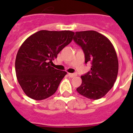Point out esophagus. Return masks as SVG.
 <instances>
[{"label": "esophagus", "instance_id": "obj_1", "mask_svg": "<svg viewBox=\"0 0 133 133\" xmlns=\"http://www.w3.org/2000/svg\"><path fill=\"white\" fill-rule=\"evenodd\" d=\"M68 76L71 78H73L76 76V73H68Z\"/></svg>", "mask_w": 133, "mask_h": 133}]
</instances>
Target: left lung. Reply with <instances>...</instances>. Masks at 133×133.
<instances>
[{"instance_id": "1", "label": "left lung", "mask_w": 133, "mask_h": 133, "mask_svg": "<svg viewBox=\"0 0 133 133\" xmlns=\"http://www.w3.org/2000/svg\"><path fill=\"white\" fill-rule=\"evenodd\" d=\"M73 40L82 49L85 64H91L90 71L81 76L82 84L76 91L88 98H101L117 78L118 60L114 46L106 37L95 31L76 32Z\"/></svg>"}]
</instances>
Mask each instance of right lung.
I'll return each mask as SVG.
<instances>
[{"instance_id": "1", "label": "right lung", "mask_w": 133, "mask_h": 133, "mask_svg": "<svg viewBox=\"0 0 133 133\" xmlns=\"http://www.w3.org/2000/svg\"><path fill=\"white\" fill-rule=\"evenodd\" d=\"M71 31L41 30L28 37L15 60L17 80L29 98L42 100L57 91L67 73L51 66L60 51L73 40Z\"/></svg>"}]
</instances>
